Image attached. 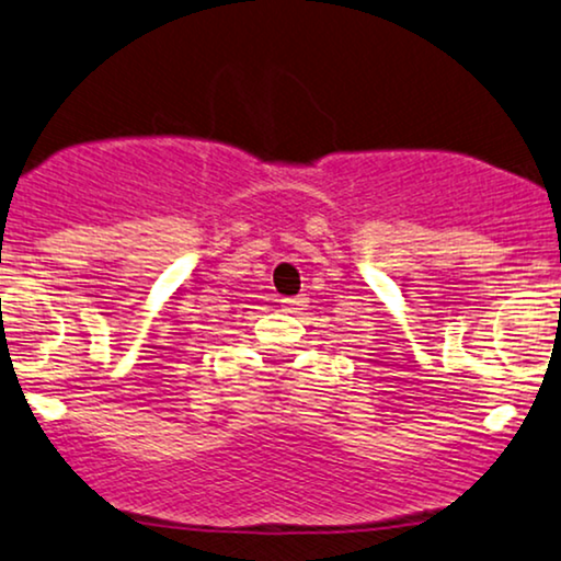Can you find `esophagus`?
Segmentation results:
<instances>
[{"label": "esophagus", "mask_w": 561, "mask_h": 561, "mask_svg": "<svg viewBox=\"0 0 561 561\" xmlns=\"http://www.w3.org/2000/svg\"><path fill=\"white\" fill-rule=\"evenodd\" d=\"M282 305L279 308L285 310V313H297V310H302V297H285V300H279Z\"/></svg>", "instance_id": "1"}]
</instances>
